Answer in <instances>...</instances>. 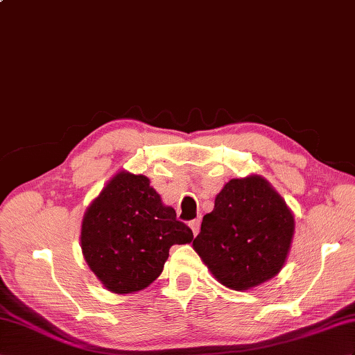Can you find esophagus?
Segmentation results:
<instances>
[{
	"label": "esophagus",
	"instance_id": "1",
	"mask_svg": "<svg viewBox=\"0 0 355 355\" xmlns=\"http://www.w3.org/2000/svg\"><path fill=\"white\" fill-rule=\"evenodd\" d=\"M188 226L191 227V230H193V233H194V236H196L197 233H198V230H200V220H198V218L191 220V221L188 223Z\"/></svg>",
	"mask_w": 355,
	"mask_h": 355
}]
</instances>
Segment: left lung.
I'll return each instance as SVG.
<instances>
[{"label": "left lung", "mask_w": 355, "mask_h": 355, "mask_svg": "<svg viewBox=\"0 0 355 355\" xmlns=\"http://www.w3.org/2000/svg\"><path fill=\"white\" fill-rule=\"evenodd\" d=\"M293 229L283 198L266 179L252 175L224 185L193 247L221 284L247 291L280 272Z\"/></svg>", "instance_id": "obj_1"}]
</instances>
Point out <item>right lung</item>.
Masks as SVG:
<instances>
[{
  "mask_svg": "<svg viewBox=\"0 0 355 355\" xmlns=\"http://www.w3.org/2000/svg\"><path fill=\"white\" fill-rule=\"evenodd\" d=\"M193 241V230L143 175L120 171L84 214L85 262L108 291L132 293L159 277L168 250Z\"/></svg>",
  "mask_w": 355,
  "mask_h": 355,
  "instance_id": "add662e5",
  "label": "right lung"
}]
</instances>
